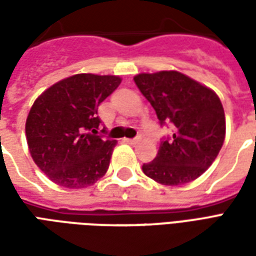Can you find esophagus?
<instances>
[{"label":"esophagus","instance_id":"1","mask_svg":"<svg viewBox=\"0 0 256 256\" xmlns=\"http://www.w3.org/2000/svg\"><path fill=\"white\" fill-rule=\"evenodd\" d=\"M123 141H124V142H128V144H130V145H134V144H137V142H138L140 138H138V137H137V138H124Z\"/></svg>","mask_w":256,"mask_h":256}]
</instances>
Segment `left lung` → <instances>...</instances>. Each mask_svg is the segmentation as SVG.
<instances>
[{"mask_svg":"<svg viewBox=\"0 0 256 256\" xmlns=\"http://www.w3.org/2000/svg\"><path fill=\"white\" fill-rule=\"evenodd\" d=\"M134 82L160 124L174 128L142 172L163 185H182L200 177L220 154L225 140V112L214 92L178 71L138 74Z\"/></svg>","mask_w":256,"mask_h":256,"instance_id":"8db88e82","label":"left lung"}]
</instances>
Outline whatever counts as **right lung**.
<instances>
[{"label":"right lung","instance_id":"right-lung-1","mask_svg":"<svg viewBox=\"0 0 256 256\" xmlns=\"http://www.w3.org/2000/svg\"><path fill=\"white\" fill-rule=\"evenodd\" d=\"M119 84L115 75L76 74L34 101L26 137L36 164L50 181L79 189L106 174L116 141L97 136L101 123L97 110Z\"/></svg>","mask_w":256,"mask_h":256}]
</instances>
